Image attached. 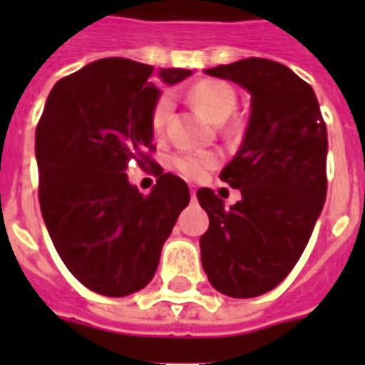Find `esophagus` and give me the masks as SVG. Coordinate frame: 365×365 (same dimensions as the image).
Segmentation results:
<instances>
[{"mask_svg":"<svg viewBox=\"0 0 365 365\" xmlns=\"http://www.w3.org/2000/svg\"><path fill=\"white\" fill-rule=\"evenodd\" d=\"M197 199V193H195V189H191V200Z\"/></svg>","mask_w":365,"mask_h":365,"instance_id":"esophagus-1","label":"esophagus"}]
</instances>
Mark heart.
Returning <instances> with one entry per match:
<instances>
[{"label": "heart", "mask_w": 365, "mask_h": 365, "mask_svg": "<svg viewBox=\"0 0 365 365\" xmlns=\"http://www.w3.org/2000/svg\"><path fill=\"white\" fill-rule=\"evenodd\" d=\"M189 102L197 110L210 119L212 123H223L231 117L237 108V93L235 88L225 81L217 79H200L189 88ZM172 115V98L170 94H160L155 100L151 113H149V125L155 136H163ZM170 166L187 180H200L210 170L220 165V155L212 151H176L168 159Z\"/></svg>", "instance_id": "heart-1"}]
</instances>
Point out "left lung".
Masks as SVG:
<instances>
[{
	"label": "left lung",
	"instance_id": "obj_1",
	"mask_svg": "<svg viewBox=\"0 0 365 365\" xmlns=\"http://www.w3.org/2000/svg\"><path fill=\"white\" fill-rule=\"evenodd\" d=\"M252 94L250 123L222 182L242 199L225 208L212 189L197 199L210 217L200 237L208 280L229 297L277 288L299 261L322 212L328 130L309 83L280 62L244 58L205 70Z\"/></svg>",
	"mask_w": 365,
	"mask_h": 365
}]
</instances>
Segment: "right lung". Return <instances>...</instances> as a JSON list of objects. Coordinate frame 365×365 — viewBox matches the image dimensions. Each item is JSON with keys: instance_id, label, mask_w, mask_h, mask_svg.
Returning <instances> with one entry per match:
<instances>
[{"instance_id": "add662e5", "label": "right lung", "mask_w": 365, "mask_h": 365, "mask_svg": "<svg viewBox=\"0 0 365 365\" xmlns=\"http://www.w3.org/2000/svg\"><path fill=\"white\" fill-rule=\"evenodd\" d=\"M153 66L102 58L62 77L36 128L39 206L54 248L73 277L108 297L145 288L163 244L189 205L187 183L163 174L149 113L159 88ZM189 70H160L168 85ZM130 160L153 164L158 185L142 195L128 183Z\"/></svg>"}]
</instances>
